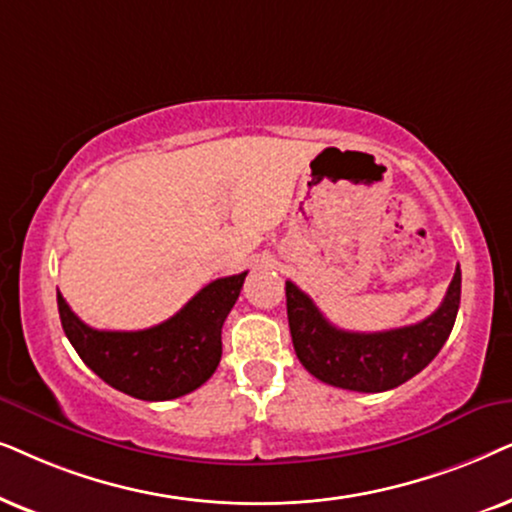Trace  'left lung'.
<instances>
[{"label": "left lung", "mask_w": 512, "mask_h": 512, "mask_svg": "<svg viewBox=\"0 0 512 512\" xmlns=\"http://www.w3.org/2000/svg\"><path fill=\"white\" fill-rule=\"evenodd\" d=\"M285 297L299 363L330 386L381 393L419 374L445 346L461 302V269L456 267L438 311L421 323L386 332L339 330L292 281L285 283Z\"/></svg>", "instance_id": "8db88e82"}]
</instances>
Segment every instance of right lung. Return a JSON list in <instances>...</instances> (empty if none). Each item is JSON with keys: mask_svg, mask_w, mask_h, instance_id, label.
I'll return each mask as SVG.
<instances>
[{"mask_svg": "<svg viewBox=\"0 0 512 512\" xmlns=\"http://www.w3.org/2000/svg\"><path fill=\"white\" fill-rule=\"evenodd\" d=\"M248 271L217 278L163 323L135 332L95 330L58 292L60 323L79 358L117 391L138 400H173L213 377L222 358V325Z\"/></svg>", "mask_w": 512, "mask_h": 512, "instance_id": "1", "label": "right lung"}]
</instances>
